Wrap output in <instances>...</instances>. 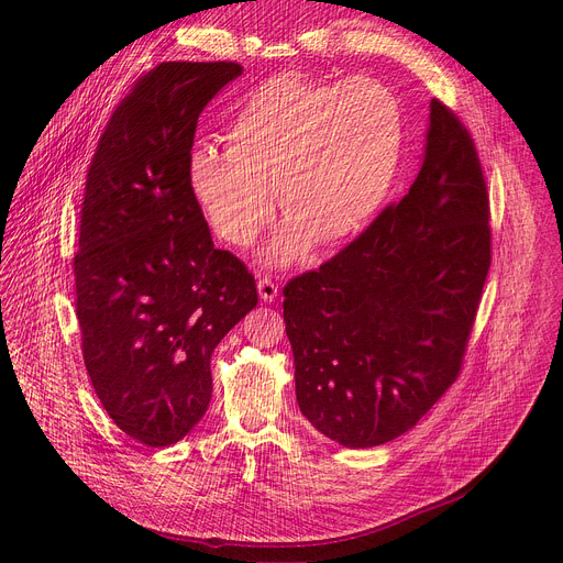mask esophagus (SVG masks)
I'll use <instances>...</instances> for the list:
<instances>
[{"instance_id": "obj_1", "label": "esophagus", "mask_w": 563, "mask_h": 563, "mask_svg": "<svg viewBox=\"0 0 563 563\" xmlns=\"http://www.w3.org/2000/svg\"><path fill=\"white\" fill-rule=\"evenodd\" d=\"M258 294H261V298H263L265 302H272V300H276V296H278V285H276L269 276H263V278L258 280Z\"/></svg>"}]
</instances>
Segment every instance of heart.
<instances>
[{"mask_svg": "<svg viewBox=\"0 0 563 563\" xmlns=\"http://www.w3.org/2000/svg\"><path fill=\"white\" fill-rule=\"evenodd\" d=\"M224 142L191 153V194L222 240L247 247L274 218L276 190L287 222L267 261L285 265L309 238L339 245L372 220L396 178L404 113L372 79L278 75L235 109Z\"/></svg>", "mask_w": 563, "mask_h": 563, "instance_id": "heart-1", "label": "heart"}]
</instances>
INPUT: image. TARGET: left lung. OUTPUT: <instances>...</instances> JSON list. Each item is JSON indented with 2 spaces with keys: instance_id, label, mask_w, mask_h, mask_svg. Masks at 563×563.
Masks as SVG:
<instances>
[{
  "instance_id": "8db88e82",
  "label": "left lung",
  "mask_w": 563,
  "mask_h": 563,
  "mask_svg": "<svg viewBox=\"0 0 563 563\" xmlns=\"http://www.w3.org/2000/svg\"><path fill=\"white\" fill-rule=\"evenodd\" d=\"M490 207L467 129L430 102L408 196L283 289L298 408L328 439L374 448L456 380L490 269Z\"/></svg>"
}]
</instances>
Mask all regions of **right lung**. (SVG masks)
<instances>
[{
	"label": "right lung",
	"mask_w": 563,
	"mask_h": 563,
	"mask_svg": "<svg viewBox=\"0 0 563 563\" xmlns=\"http://www.w3.org/2000/svg\"><path fill=\"white\" fill-rule=\"evenodd\" d=\"M235 62H163L115 107L91 159L75 311L113 423L148 448L185 439L211 400V354L258 305L254 276L216 250L189 187L202 109Z\"/></svg>",
	"instance_id": "obj_1"
}]
</instances>
